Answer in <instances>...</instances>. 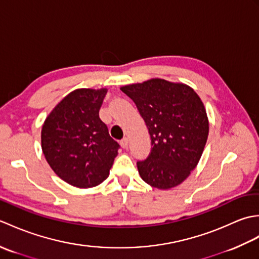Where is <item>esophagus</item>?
<instances>
[{
	"mask_svg": "<svg viewBox=\"0 0 259 259\" xmlns=\"http://www.w3.org/2000/svg\"><path fill=\"white\" fill-rule=\"evenodd\" d=\"M120 145H121V147L123 148V149H126V148H128V146H129V139L125 137V138H123L122 140L120 141Z\"/></svg>",
	"mask_w": 259,
	"mask_h": 259,
	"instance_id": "34e87169",
	"label": "esophagus"
}]
</instances>
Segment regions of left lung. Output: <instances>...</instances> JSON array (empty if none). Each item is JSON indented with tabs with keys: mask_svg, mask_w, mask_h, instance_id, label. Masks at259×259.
Wrapping results in <instances>:
<instances>
[{
	"mask_svg": "<svg viewBox=\"0 0 259 259\" xmlns=\"http://www.w3.org/2000/svg\"><path fill=\"white\" fill-rule=\"evenodd\" d=\"M145 120L151 139L146 160L137 161L140 177L158 189L180 185L199 162L209 123L200 98L190 87L163 79L120 88Z\"/></svg>",
	"mask_w": 259,
	"mask_h": 259,
	"instance_id": "1",
	"label": "left lung"
}]
</instances>
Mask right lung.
Segmentation results:
<instances>
[{
	"label": "right lung",
	"instance_id": "add662e5",
	"mask_svg": "<svg viewBox=\"0 0 259 259\" xmlns=\"http://www.w3.org/2000/svg\"><path fill=\"white\" fill-rule=\"evenodd\" d=\"M107 89H76L48 115L42 151L60 178L78 188L100 185L109 176L119 144L99 117Z\"/></svg>",
	"mask_w": 259,
	"mask_h": 259
}]
</instances>
